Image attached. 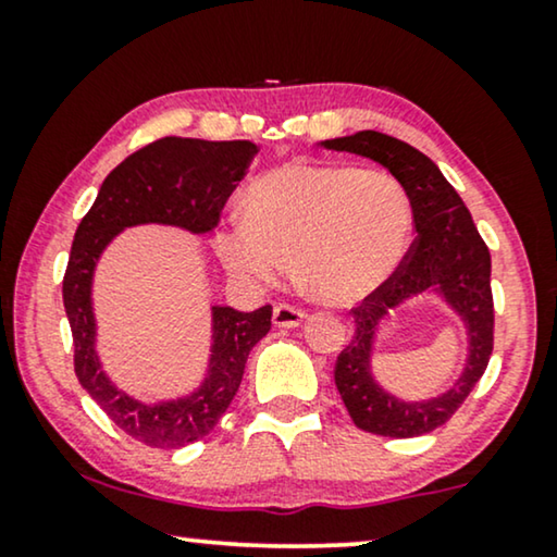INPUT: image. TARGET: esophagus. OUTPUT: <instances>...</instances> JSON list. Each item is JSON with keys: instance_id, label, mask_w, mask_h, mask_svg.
I'll return each mask as SVG.
<instances>
[{"instance_id": "1", "label": "esophagus", "mask_w": 557, "mask_h": 557, "mask_svg": "<svg viewBox=\"0 0 557 557\" xmlns=\"http://www.w3.org/2000/svg\"><path fill=\"white\" fill-rule=\"evenodd\" d=\"M307 314H304L301 309L292 307V304H278L276 309H273V324L281 326V330H294V326H299Z\"/></svg>"}]
</instances>
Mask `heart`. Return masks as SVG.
Here are the masks:
<instances>
[{
    "instance_id": "obj_1",
    "label": "heart",
    "mask_w": 557,
    "mask_h": 557,
    "mask_svg": "<svg viewBox=\"0 0 557 557\" xmlns=\"http://www.w3.org/2000/svg\"><path fill=\"white\" fill-rule=\"evenodd\" d=\"M410 231V197L393 174L286 164L248 187L243 220L225 225L215 243L225 269L250 286L278 284L296 258L314 299L352 304L393 276Z\"/></svg>"
}]
</instances>
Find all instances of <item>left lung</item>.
I'll return each mask as SVG.
<instances>
[{
    "instance_id": "8db88e82",
    "label": "left lung",
    "mask_w": 557,
    "mask_h": 557,
    "mask_svg": "<svg viewBox=\"0 0 557 557\" xmlns=\"http://www.w3.org/2000/svg\"><path fill=\"white\" fill-rule=\"evenodd\" d=\"M324 149L349 151L383 164L406 187L413 208L416 240L391 278L352 309L355 334L334 364V383L357 429L391 438H413L444 425L484 375L494 347L492 256L467 205L423 151L380 132L322 141ZM423 290H436L462 317L470 357L454 388L438 399L410 404L395 399L371 377L369 360L386 311Z\"/></svg>"
}]
</instances>
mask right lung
<instances>
[{
    "label": "right lung",
    "mask_w": 557,
    "mask_h": 557,
    "mask_svg": "<svg viewBox=\"0 0 557 557\" xmlns=\"http://www.w3.org/2000/svg\"><path fill=\"white\" fill-rule=\"evenodd\" d=\"M253 141H205L164 136L126 157L103 180L94 208L75 231L63 276V304L73 332L75 375L106 416L151 448H180L215 429L238 393L250 349L271 330V307L235 311L212 307L208 377L195 393L166 403L132 398L111 383L96 355L90 284L103 248L132 225L159 223L210 233L238 182L246 177Z\"/></svg>",
    "instance_id": "add662e5"
}]
</instances>
